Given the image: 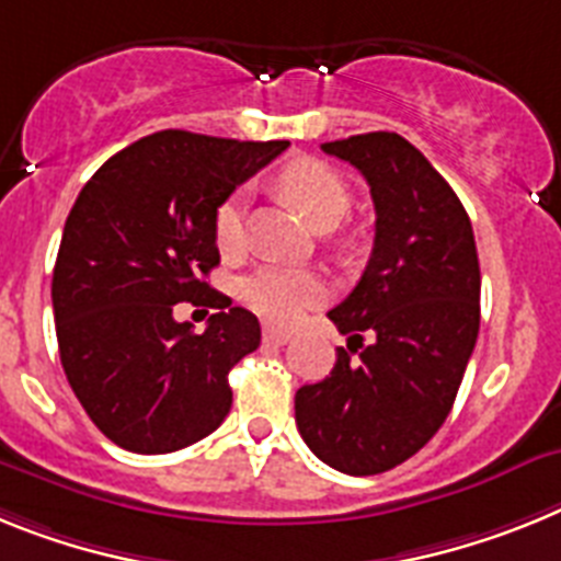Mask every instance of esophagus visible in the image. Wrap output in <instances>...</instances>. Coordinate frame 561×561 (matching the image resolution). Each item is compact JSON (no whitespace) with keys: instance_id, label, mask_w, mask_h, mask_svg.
<instances>
[{"instance_id":"obj_1","label":"esophagus","mask_w":561,"mask_h":561,"mask_svg":"<svg viewBox=\"0 0 561 561\" xmlns=\"http://www.w3.org/2000/svg\"><path fill=\"white\" fill-rule=\"evenodd\" d=\"M262 339H265L267 344H287V341H290V333L282 328H274V324H265V330H262Z\"/></svg>"}]
</instances>
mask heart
Here are the masks:
<instances>
[{
    "label": "heart",
    "instance_id": "b5f03b06",
    "mask_svg": "<svg viewBox=\"0 0 561 561\" xmlns=\"http://www.w3.org/2000/svg\"><path fill=\"white\" fill-rule=\"evenodd\" d=\"M276 188L316 228H333L350 211L353 194L347 180L316 158H299L282 165ZM242 194L233 192L214 211V242L222 253L242 248ZM324 296V282L305 267L262 265L242 282V299L253 313L276 324H294Z\"/></svg>",
    "mask_w": 561,
    "mask_h": 561
}]
</instances>
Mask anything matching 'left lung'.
<instances>
[{
    "instance_id": "obj_1",
    "label": "left lung",
    "mask_w": 561,
    "mask_h": 561,
    "mask_svg": "<svg viewBox=\"0 0 561 561\" xmlns=\"http://www.w3.org/2000/svg\"><path fill=\"white\" fill-rule=\"evenodd\" d=\"M321 149L369 183L375 245L362 282L328 313L350 341L324 381L296 392V426L335 471L381 474L435 437L474 353V231L460 197L401 135H353Z\"/></svg>"
}]
</instances>
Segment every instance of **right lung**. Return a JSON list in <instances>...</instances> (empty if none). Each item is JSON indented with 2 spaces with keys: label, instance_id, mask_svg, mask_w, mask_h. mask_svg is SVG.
<instances>
[{
  "label": "right lung",
  "instance_id": "right-lung-1",
  "mask_svg": "<svg viewBox=\"0 0 561 561\" xmlns=\"http://www.w3.org/2000/svg\"><path fill=\"white\" fill-rule=\"evenodd\" d=\"M287 146L163 129L112 154L78 194L53 271L58 355L121 449H186L226 421L228 373L262 333L206 282L220 265L214 211ZM178 300L218 313L194 334L173 319Z\"/></svg>",
  "mask_w": 561,
  "mask_h": 561
}]
</instances>
